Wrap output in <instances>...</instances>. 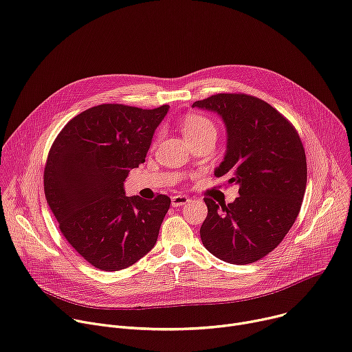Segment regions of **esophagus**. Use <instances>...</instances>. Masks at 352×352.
I'll return each instance as SVG.
<instances>
[{
	"label": "esophagus",
	"mask_w": 352,
	"mask_h": 352,
	"mask_svg": "<svg viewBox=\"0 0 352 352\" xmlns=\"http://www.w3.org/2000/svg\"><path fill=\"white\" fill-rule=\"evenodd\" d=\"M188 201H189V198L186 195H175V197L171 198V205L174 208H178V206L185 205Z\"/></svg>",
	"instance_id": "obj_1"
}]
</instances>
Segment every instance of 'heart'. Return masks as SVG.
I'll list each match as a JSON object with an SVG mask.
<instances>
[{
  "mask_svg": "<svg viewBox=\"0 0 352 352\" xmlns=\"http://www.w3.org/2000/svg\"><path fill=\"white\" fill-rule=\"evenodd\" d=\"M181 129L184 136L190 142L194 139L206 136V135H213L216 136V127L212 123V120H209L205 116L201 115H188L182 119L181 123Z\"/></svg>",
  "mask_w": 352,
  "mask_h": 352,
  "instance_id": "1",
  "label": "heart"
}]
</instances>
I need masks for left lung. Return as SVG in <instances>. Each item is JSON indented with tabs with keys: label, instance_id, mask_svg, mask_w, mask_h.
I'll list each match as a JSON object with an SVG mask.
<instances>
[{
	"label": "left lung",
	"instance_id": "obj_1",
	"mask_svg": "<svg viewBox=\"0 0 352 352\" xmlns=\"http://www.w3.org/2000/svg\"><path fill=\"white\" fill-rule=\"evenodd\" d=\"M192 108L225 122L226 154L214 170L239 185L232 204L205 198L201 239L209 252L236 265L270 254L291 230L306 190L305 148L292 123L265 101L245 94H216Z\"/></svg>",
	"mask_w": 352,
	"mask_h": 352
}]
</instances>
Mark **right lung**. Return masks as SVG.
<instances>
[{"instance_id":"right-lung-1","label":"right lung","mask_w":352,"mask_h":352,"mask_svg":"<svg viewBox=\"0 0 352 352\" xmlns=\"http://www.w3.org/2000/svg\"><path fill=\"white\" fill-rule=\"evenodd\" d=\"M168 109L94 107L74 116L52 144L43 175L46 201L63 236L95 268H127L155 245L171 199L126 197L123 182L144 163Z\"/></svg>"}]
</instances>
